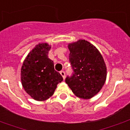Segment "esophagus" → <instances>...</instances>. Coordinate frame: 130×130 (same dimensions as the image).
<instances>
[{"mask_svg":"<svg viewBox=\"0 0 130 130\" xmlns=\"http://www.w3.org/2000/svg\"><path fill=\"white\" fill-rule=\"evenodd\" d=\"M60 74H61V76H63V79H65V72H64V71H61V72H60Z\"/></svg>","mask_w":130,"mask_h":130,"instance_id":"obj_1","label":"esophagus"}]
</instances>
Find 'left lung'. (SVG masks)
Instances as JSON below:
<instances>
[{
    "label": "left lung",
    "mask_w": 130,
    "mask_h": 130,
    "mask_svg": "<svg viewBox=\"0 0 130 130\" xmlns=\"http://www.w3.org/2000/svg\"><path fill=\"white\" fill-rule=\"evenodd\" d=\"M73 74L65 83L75 95L91 99L98 94L106 79V66L102 54L89 41L80 39L68 44Z\"/></svg>",
    "instance_id": "1"
}]
</instances>
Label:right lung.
Segmentation results:
<instances>
[{
    "label": "right lung",
    "instance_id": "1",
    "mask_svg": "<svg viewBox=\"0 0 130 130\" xmlns=\"http://www.w3.org/2000/svg\"><path fill=\"white\" fill-rule=\"evenodd\" d=\"M51 45L39 43L28 53L21 68V82L25 91L37 101L47 100L54 94L57 85L63 81L48 58Z\"/></svg>",
    "mask_w": 130,
    "mask_h": 130
}]
</instances>
